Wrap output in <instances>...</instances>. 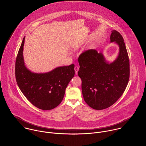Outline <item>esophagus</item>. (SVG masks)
<instances>
[{
  "label": "esophagus",
  "instance_id": "1",
  "mask_svg": "<svg viewBox=\"0 0 146 146\" xmlns=\"http://www.w3.org/2000/svg\"><path fill=\"white\" fill-rule=\"evenodd\" d=\"M79 67L78 66H75V74L77 75L78 73V71H79Z\"/></svg>",
  "mask_w": 146,
  "mask_h": 146
}]
</instances>
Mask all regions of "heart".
Listing matches in <instances>:
<instances>
[{
  "label": "heart",
  "instance_id": "1",
  "mask_svg": "<svg viewBox=\"0 0 146 146\" xmlns=\"http://www.w3.org/2000/svg\"><path fill=\"white\" fill-rule=\"evenodd\" d=\"M79 44H76V45H74V49H77V48H79Z\"/></svg>",
  "mask_w": 146,
  "mask_h": 146
}]
</instances>
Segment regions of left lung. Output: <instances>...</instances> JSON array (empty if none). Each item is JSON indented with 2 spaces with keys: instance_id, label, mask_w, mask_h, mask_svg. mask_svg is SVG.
<instances>
[{
  "instance_id": "obj_1",
  "label": "left lung",
  "mask_w": 146,
  "mask_h": 146,
  "mask_svg": "<svg viewBox=\"0 0 146 146\" xmlns=\"http://www.w3.org/2000/svg\"><path fill=\"white\" fill-rule=\"evenodd\" d=\"M111 32L110 42L119 47L115 60L107 62L103 53L96 49L85 51L78 60L84 101L97 110L114 104L124 92L129 79V60L123 38L116 30Z\"/></svg>"
}]
</instances>
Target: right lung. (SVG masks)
I'll return each mask as SVG.
<instances>
[{
	"label": "right lung",
	"mask_w": 146,
	"mask_h": 146,
	"mask_svg": "<svg viewBox=\"0 0 146 146\" xmlns=\"http://www.w3.org/2000/svg\"><path fill=\"white\" fill-rule=\"evenodd\" d=\"M23 38L16 60V82L22 93L35 107L50 110L62 101L65 90L74 76L75 65L61 66L45 73L31 72L25 65Z\"/></svg>",
	"instance_id": "add662e5"
}]
</instances>
